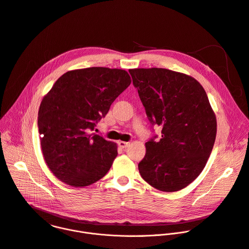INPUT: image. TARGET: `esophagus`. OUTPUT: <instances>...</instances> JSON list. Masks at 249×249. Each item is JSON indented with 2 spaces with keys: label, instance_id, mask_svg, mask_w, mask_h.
Listing matches in <instances>:
<instances>
[{
  "label": "esophagus",
  "instance_id": "34e87169",
  "mask_svg": "<svg viewBox=\"0 0 249 249\" xmlns=\"http://www.w3.org/2000/svg\"><path fill=\"white\" fill-rule=\"evenodd\" d=\"M118 144H119V146H120L121 148H126V147H128V146L130 145V142H123V141H119V142H118Z\"/></svg>",
  "mask_w": 249,
  "mask_h": 249
}]
</instances>
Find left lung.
<instances>
[{
    "instance_id": "1",
    "label": "left lung",
    "mask_w": 249,
    "mask_h": 249,
    "mask_svg": "<svg viewBox=\"0 0 249 249\" xmlns=\"http://www.w3.org/2000/svg\"><path fill=\"white\" fill-rule=\"evenodd\" d=\"M129 72L148 120L162 129L160 140L145 142L140 174L159 191H180L199 176L215 142L217 121L207 95L184 73L156 67Z\"/></svg>"
}]
</instances>
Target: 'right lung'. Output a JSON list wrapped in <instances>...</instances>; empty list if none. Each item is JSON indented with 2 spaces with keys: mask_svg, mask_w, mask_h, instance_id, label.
Returning a JSON list of instances; mask_svg holds the SVG:
<instances>
[{
  "mask_svg": "<svg viewBox=\"0 0 249 249\" xmlns=\"http://www.w3.org/2000/svg\"><path fill=\"white\" fill-rule=\"evenodd\" d=\"M131 84L127 71L89 67L64 73L44 97L38 128L52 173L75 188L101 180L117 156V144L90 134Z\"/></svg>",
  "mask_w": 249,
  "mask_h": 249,
  "instance_id": "right-lung-1",
  "label": "right lung"
}]
</instances>
